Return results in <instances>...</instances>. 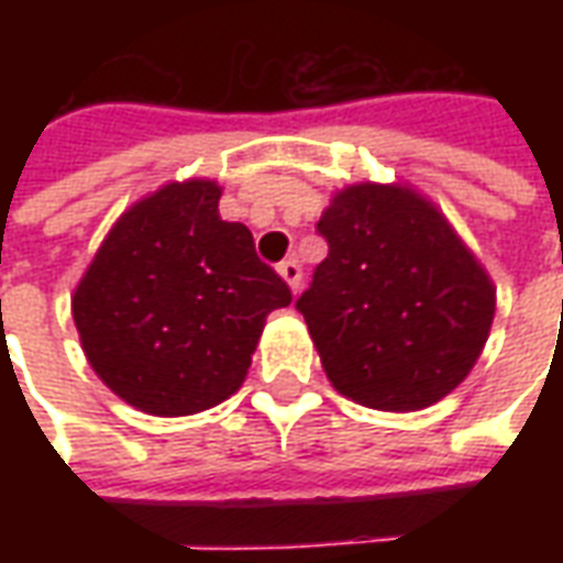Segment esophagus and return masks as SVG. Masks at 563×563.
Segmentation results:
<instances>
[{
	"instance_id": "1",
	"label": "esophagus",
	"mask_w": 563,
	"mask_h": 563,
	"mask_svg": "<svg viewBox=\"0 0 563 563\" xmlns=\"http://www.w3.org/2000/svg\"><path fill=\"white\" fill-rule=\"evenodd\" d=\"M280 277L286 283H289V289L292 292H298L301 289V265H298V258H286V262H280Z\"/></svg>"
}]
</instances>
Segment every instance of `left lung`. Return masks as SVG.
<instances>
[{"label": "left lung", "instance_id": "8db88e82", "mask_svg": "<svg viewBox=\"0 0 563 563\" xmlns=\"http://www.w3.org/2000/svg\"><path fill=\"white\" fill-rule=\"evenodd\" d=\"M329 256L301 298L325 377L343 398L413 413L471 374L495 283L431 198L407 184L338 189L319 217Z\"/></svg>", "mask_w": 563, "mask_h": 563}]
</instances>
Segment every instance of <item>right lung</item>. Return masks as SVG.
<instances>
[{
    "label": "right lung",
    "instance_id": "add662e5",
    "mask_svg": "<svg viewBox=\"0 0 563 563\" xmlns=\"http://www.w3.org/2000/svg\"><path fill=\"white\" fill-rule=\"evenodd\" d=\"M222 186L168 180L126 208L75 286L90 367L150 416H192L244 386L265 319L292 292L258 262L244 222L220 217Z\"/></svg>",
    "mask_w": 563,
    "mask_h": 563
}]
</instances>
